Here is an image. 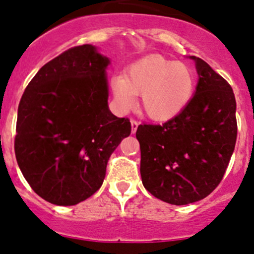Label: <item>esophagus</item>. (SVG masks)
<instances>
[{
  "instance_id": "esophagus-1",
  "label": "esophagus",
  "mask_w": 254,
  "mask_h": 254,
  "mask_svg": "<svg viewBox=\"0 0 254 254\" xmlns=\"http://www.w3.org/2000/svg\"><path fill=\"white\" fill-rule=\"evenodd\" d=\"M138 122L135 121V120H130V127H132V133H135V130H137V128H138Z\"/></svg>"
}]
</instances>
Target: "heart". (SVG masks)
Segmentation results:
<instances>
[{"label": "heart", "instance_id": "1", "mask_svg": "<svg viewBox=\"0 0 254 254\" xmlns=\"http://www.w3.org/2000/svg\"><path fill=\"white\" fill-rule=\"evenodd\" d=\"M111 86L121 111L132 109L135 95H140V109L148 119L168 121L178 116L191 101L195 76L183 63L162 55H150L130 65L126 77H114Z\"/></svg>", "mask_w": 254, "mask_h": 254}]
</instances>
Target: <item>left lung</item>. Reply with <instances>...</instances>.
Returning <instances> with one entry per match:
<instances>
[{"instance_id":"8db88e82","label":"left lung","mask_w":254,"mask_h":254,"mask_svg":"<svg viewBox=\"0 0 254 254\" xmlns=\"http://www.w3.org/2000/svg\"><path fill=\"white\" fill-rule=\"evenodd\" d=\"M191 101L163 125H139L140 177L162 201L187 205L210 195L222 180L237 138L231 85L202 59Z\"/></svg>"}]
</instances>
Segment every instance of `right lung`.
<instances>
[{"label": "right lung", "instance_id": "obj_1", "mask_svg": "<svg viewBox=\"0 0 254 254\" xmlns=\"http://www.w3.org/2000/svg\"><path fill=\"white\" fill-rule=\"evenodd\" d=\"M109 58L90 44L41 67L19 101L14 153L22 174L45 201L70 206L101 188L110 157L130 122L111 114Z\"/></svg>", "mask_w": 254, "mask_h": 254}]
</instances>
